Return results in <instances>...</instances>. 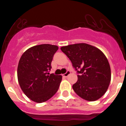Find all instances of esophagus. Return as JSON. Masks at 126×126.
<instances>
[{"instance_id":"1","label":"esophagus","mask_w":126,"mask_h":126,"mask_svg":"<svg viewBox=\"0 0 126 126\" xmlns=\"http://www.w3.org/2000/svg\"><path fill=\"white\" fill-rule=\"evenodd\" d=\"M70 74V71H67V72H66V73H64V74L63 75V76H64V78H66V77H67V76H69V75Z\"/></svg>"}]
</instances>
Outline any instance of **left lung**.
<instances>
[{
	"mask_svg": "<svg viewBox=\"0 0 126 126\" xmlns=\"http://www.w3.org/2000/svg\"><path fill=\"white\" fill-rule=\"evenodd\" d=\"M79 73L73 89L78 95L88 101L103 96L111 81V69L105 54L99 49L86 43L61 47ZM79 70H78V69Z\"/></svg>",
	"mask_w": 126,
	"mask_h": 126,
	"instance_id": "obj_1",
	"label": "left lung"
}]
</instances>
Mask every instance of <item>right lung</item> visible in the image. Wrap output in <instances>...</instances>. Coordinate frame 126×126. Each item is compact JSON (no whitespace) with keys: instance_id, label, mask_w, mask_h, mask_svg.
Wrapping results in <instances>:
<instances>
[{"instance_id":"1","label":"right lung","mask_w":126,"mask_h":126,"mask_svg":"<svg viewBox=\"0 0 126 126\" xmlns=\"http://www.w3.org/2000/svg\"><path fill=\"white\" fill-rule=\"evenodd\" d=\"M58 48L46 44L33 46L23 53L19 62L17 75L20 87L27 97L37 103L47 101L59 89L62 76L48 75Z\"/></svg>"}]
</instances>
